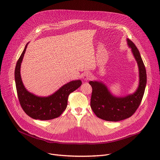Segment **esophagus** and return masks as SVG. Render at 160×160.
Wrapping results in <instances>:
<instances>
[{
  "mask_svg": "<svg viewBox=\"0 0 160 160\" xmlns=\"http://www.w3.org/2000/svg\"><path fill=\"white\" fill-rule=\"evenodd\" d=\"M92 78V75L89 72H86L83 76V78L84 80H89Z\"/></svg>",
  "mask_w": 160,
  "mask_h": 160,
  "instance_id": "34e87169",
  "label": "esophagus"
}]
</instances>
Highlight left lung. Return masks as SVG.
I'll return each instance as SVG.
<instances>
[{
  "label": "left lung",
  "instance_id": "obj_1",
  "mask_svg": "<svg viewBox=\"0 0 160 160\" xmlns=\"http://www.w3.org/2000/svg\"><path fill=\"white\" fill-rule=\"evenodd\" d=\"M128 44L138 64L139 85L132 95L124 97L112 95L107 87L101 82L90 81L92 87L91 108L98 118L107 121H119L130 117L137 110L143 97L147 84L145 67L140 53L133 42L127 39Z\"/></svg>",
  "mask_w": 160,
  "mask_h": 160
}]
</instances>
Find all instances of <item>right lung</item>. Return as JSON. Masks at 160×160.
Instances as JSON below:
<instances>
[{"mask_svg": "<svg viewBox=\"0 0 160 160\" xmlns=\"http://www.w3.org/2000/svg\"><path fill=\"white\" fill-rule=\"evenodd\" d=\"M27 45L28 43L17 62L15 69L16 89L21 106L32 119L46 121L57 118L66 109L70 93L82 85V82L80 80L71 81L47 97H37L30 93L24 88L20 74L21 64Z\"/></svg>", "mask_w": 160, "mask_h": 160, "instance_id": "right-lung-1", "label": "right lung"}]
</instances>
